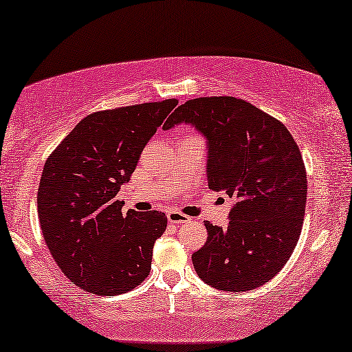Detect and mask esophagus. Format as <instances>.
<instances>
[{
	"label": "esophagus",
	"mask_w": 352,
	"mask_h": 352,
	"mask_svg": "<svg viewBox=\"0 0 352 352\" xmlns=\"http://www.w3.org/2000/svg\"><path fill=\"white\" fill-rule=\"evenodd\" d=\"M166 219H168L170 223H175V225H181V223H187V221H190V217L181 214L179 210H170V212L166 214Z\"/></svg>",
	"instance_id": "1"
}]
</instances>
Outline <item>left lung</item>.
I'll return each mask as SVG.
<instances>
[{
	"instance_id": "8db88e82",
	"label": "left lung",
	"mask_w": 352,
	"mask_h": 352,
	"mask_svg": "<svg viewBox=\"0 0 352 352\" xmlns=\"http://www.w3.org/2000/svg\"><path fill=\"white\" fill-rule=\"evenodd\" d=\"M192 124L208 142V184L234 199L230 223L206 221L208 241L192 255L204 283L250 291L267 283L299 241L307 175L299 146L282 122L236 97H199L176 108L164 131Z\"/></svg>"
}]
</instances>
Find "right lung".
<instances>
[{"label": "right lung", "instance_id": "right-lung-1", "mask_svg": "<svg viewBox=\"0 0 352 352\" xmlns=\"http://www.w3.org/2000/svg\"><path fill=\"white\" fill-rule=\"evenodd\" d=\"M176 105L166 99L93 113L47 159L37 192L42 234L78 288L122 294L149 275L154 242L166 230L165 214H122L116 195Z\"/></svg>", "mask_w": 352, "mask_h": 352}]
</instances>
